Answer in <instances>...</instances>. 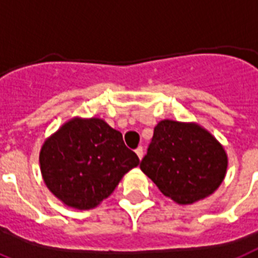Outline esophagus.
I'll list each match as a JSON object with an SVG mask.
<instances>
[{"label": "esophagus", "mask_w": 258, "mask_h": 258, "mask_svg": "<svg viewBox=\"0 0 258 258\" xmlns=\"http://www.w3.org/2000/svg\"><path fill=\"white\" fill-rule=\"evenodd\" d=\"M135 152H136V155H138V158H139L140 160H142V159H143V155H144L143 147H138L135 150Z\"/></svg>", "instance_id": "obj_1"}]
</instances>
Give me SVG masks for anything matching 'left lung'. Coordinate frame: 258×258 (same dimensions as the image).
Here are the masks:
<instances>
[{
	"label": "left lung",
	"mask_w": 258,
	"mask_h": 258,
	"mask_svg": "<svg viewBox=\"0 0 258 258\" xmlns=\"http://www.w3.org/2000/svg\"><path fill=\"white\" fill-rule=\"evenodd\" d=\"M228 156L212 134L198 123L164 119L154 130L140 169L164 196L180 205L212 195L227 175Z\"/></svg>",
	"instance_id": "8db88e82"
}]
</instances>
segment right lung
<instances>
[{
	"instance_id": "obj_1",
	"label": "right lung",
	"mask_w": 258,
	"mask_h": 258,
	"mask_svg": "<svg viewBox=\"0 0 258 258\" xmlns=\"http://www.w3.org/2000/svg\"><path fill=\"white\" fill-rule=\"evenodd\" d=\"M139 164L122 134L100 118H73L45 140L39 152L46 187L70 208L93 209Z\"/></svg>"
}]
</instances>
